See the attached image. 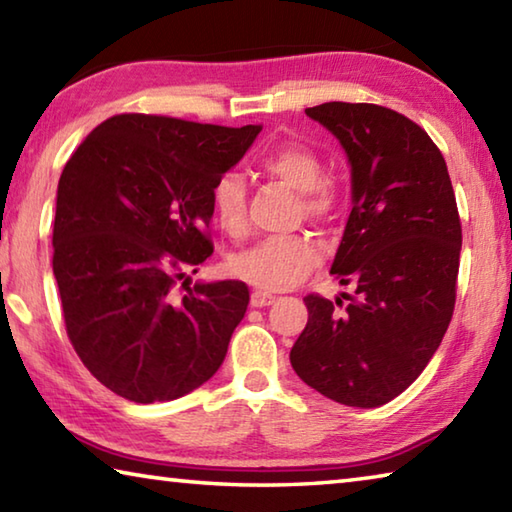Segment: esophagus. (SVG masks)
<instances>
[{"mask_svg":"<svg viewBox=\"0 0 512 512\" xmlns=\"http://www.w3.org/2000/svg\"><path fill=\"white\" fill-rule=\"evenodd\" d=\"M271 302H275V296L268 291H253V296H250V305L253 307H268Z\"/></svg>","mask_w":512,"mask_h":512,"instance_id":"esophagus-1","label":"esophagus"}]
</instances>
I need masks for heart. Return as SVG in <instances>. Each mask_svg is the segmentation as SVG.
<instances>
[{"mask_svg":"<svg viewBox=\"0 0 512 512\" xmlns=\"http://www.w3.org/2000/svg\"><path fill=\"white\" fill-rule=\"evenodd\" d=\"M266 176L280 180L302 198L309 219H323L334 207V189L323 180L325 164L305 144L277 146L262 158ZM216 223L228 235L246 230V189L237 173H225L214 187ZM320 262V246L305 235L257 241L232 259V273L266 291H284L300 284Z\"/></svg>","mask_w":512,"mask_h":512,"instance_id":"obj_1","label":"heart"}]
</instances>
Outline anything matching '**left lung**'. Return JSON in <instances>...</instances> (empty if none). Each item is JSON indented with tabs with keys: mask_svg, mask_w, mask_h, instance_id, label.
<instances>
[{
	"mask_svg": "<svg viewBox=\"0 0 512 512\" xmlns=\"http://www.w3.org/2000/svg\"><path fill=\"white\" fill-rule=\"evenodd\" d=\"M305 112L352 167L332 275L354 296L343 305L309 293L291 366L329 400L375 409L420 377L452 320L463 241L454 187L438 146L400 112L343 101Z\"/></svg>",
	"mask_w": 512,
	"mask_h": 512,
	"instance_id": "obj_1",
	"label": "left lung"
}]
</instances>
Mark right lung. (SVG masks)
I'll return each mask as SVG.
<instances>
[{"label": "right lung", "mask_w": 512, "mask_h": 512, "mask_svg": "<svg viewBox=\"0 0 512 512\" xmlns=\"http://www.w3.org/2000/svg\"><path fill=\"white\" fill-rule=\"evenodd\" d=\"M259 131L126 112L94 128L60 173L54 275L67 336L119 397L178 400L221 368L248 287H189L187 271L212 255L214 187Z\"/></svg>", "instance_id": "obj_1"}]
</instances>
